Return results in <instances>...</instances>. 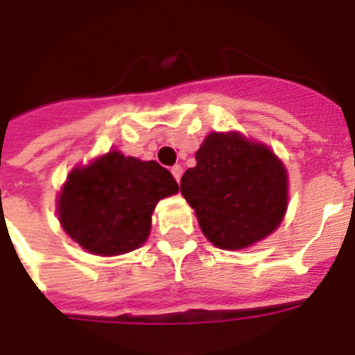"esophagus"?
I'll return each instance as SVG.
<instances>
[{
  "mask_svg": "<svg viewBox=\"0 0 355 355\" xmlns=\"http://www.w3.org/2000/svg\"><path fill=\"white\" fill-rule=\"evenodd\" d=\"M171 173H173V177H175V180H177V182H180V177H182V168H180V166H173L171 168Z\"/></svg>",
  "mask_w": 355,
  "mask_h": 355,
  "instance_id": "1",
  "label": "esophagus"
}]
</instances>
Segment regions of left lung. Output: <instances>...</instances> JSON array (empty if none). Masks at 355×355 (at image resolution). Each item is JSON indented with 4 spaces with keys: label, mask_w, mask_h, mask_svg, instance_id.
<instances>
[{
    "label": "left lung",
    "mask_w": 355,
    "mask_h": 355,
    "mask_svg": "<svg viewBox=\"0 0 355 355\" xmlns=\"http://www.w3.org/2000/svg\"><path fill=\"white\" fill-rule=\"evenodd\" d=\"M180 180L200 230L217 248L243 250L281 224L288 202L286 169L272 151L235 132H211Z\"/></svg>",
    "instance_id": "left-lung-1"
}]
</instances>
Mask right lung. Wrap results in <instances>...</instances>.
<instances>
[{"label": "right lung", "mask_w": 355, "mask_h": 355, "mask_svg": "<svg viewBox=\"0 0 355 355\" xmlns=\"http://www.w3.org/2000/svg\"><path fill=\"white\" fill-rule=\"evenodd\" d=\"M177 191L160 164L109 151L69 175L58 202L60 223L83 250L122 255L146 243L157 202Z\"/></svg>", "instance_id": "1"}]
</instances>
